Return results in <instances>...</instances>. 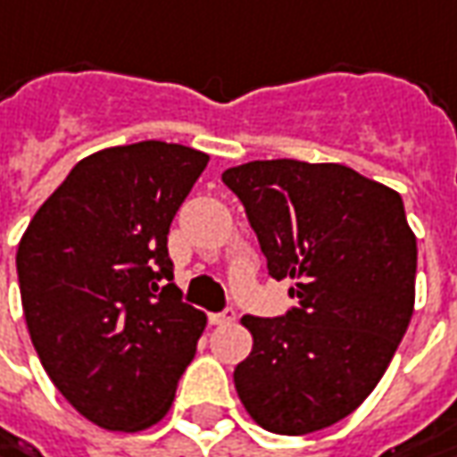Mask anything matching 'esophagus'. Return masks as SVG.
<instances>
[{"label": "esophagus", "instance_id": "1", "mask_svg": "<svg viewBox=\"0 0 457 457\" xmlns=\"http://www.w3.org/2000/svg\"><path fill=\"white\" fill-rule=\"evenodd\" d=\"M235 320V309L228 307V309H222V312H217V314H209V322L212 325H229Z\"/></svg>", "mask_w": 457, "mask_h": 457}]
</instances>
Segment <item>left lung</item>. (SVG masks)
<instances>
[{
	"mask_svg": "<svg viewBox=\"0 0 457 457\" xmlns=\"http://www.w3.org/2000/svg\"><path fill=\"white\" fill-rule=\"evenodd\" d=\"M222 181L296 299L284 317H243L253 350L235 368L237 396L268 432L325 429L366 402L409 328L417 237L404 202L340 163L250 161Z\"/></svg>",
	"mask_w": 457,
	"mask_h": 457,
	"instance_id": "obj_1",
	"label": "left lung"
}]
</instances>
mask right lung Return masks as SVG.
Instances as JSON below:
<instances>
[{"mask_svg": "<svg viewBox=\"0 0 457 457\" xmlns=\"http://www.w3.org/2000/svg\"><path fill=\"white\" fill-rule=\"evenodd\" d=\"M202 150L143 140L91 153L17 248L25 322L55 388L89 422L137 432L166 417L207 314L181 302L169 229Z\"/></svg>", "mask_w": 457, "mask_h": 457, "instance_id": "obj_1", "label": "right lung"}]
</instances>
